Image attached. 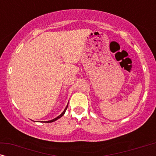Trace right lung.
<instances>
[{"mask_svg": "<svg viewBox=\"0 0 156 156\" xmlns=\"http://www.w3.org/2000/svg\"><path fill=\"white\" fill-rule=\"evenodd\" d=\"M67 106H68V105L66 106V108H65V110L63 111V112L62 113V114L59 115V116H58L57 117V118H55V119H52V120H50V121H44V122H47V123H51V122H53V121H55L56 120H57V119H59V118H61L62 116H63L64 114H65V112H66V110H67Z\"/></svg>", "mask_w": 156, "mask_h": 156, "instance_id": "1", "label": "right lung"}]
</instances>
